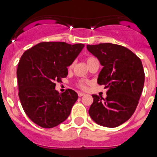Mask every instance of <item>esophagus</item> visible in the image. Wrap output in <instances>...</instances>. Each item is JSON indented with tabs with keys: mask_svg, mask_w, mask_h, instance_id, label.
Wrapping results in <instances>:
<instances>
[{
	"mask_svg": "<svg viewBox=\"0 0 157 157\" xmlns=\"http://www.w3.org/2000/svg\"><path fill=\"white\" fill-rule=\"evenodd\" d=\"M85 94L83 93V92H78V95L80 96V97H81V96H83V95H84Z\"/></svg>",
	"mask_w": 157,
	"mask_h": 157,
	"instance_id": "1",
	"label": "esophagus"
}]
</instances>
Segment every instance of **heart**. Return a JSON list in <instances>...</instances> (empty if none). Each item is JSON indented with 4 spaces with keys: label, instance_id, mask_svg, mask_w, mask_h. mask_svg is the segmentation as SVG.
I'll use <instances>...</instances> for the list:
<instances>
[{
    "label": "heart",
    "instance_id": "1",
    "mask_svg": "<svg viewBox=\"0 0 157 157\" xmlns=\"http://www.w3.org/2000/svg\"><path fill=\"white\" fill-rule=\"evenodd\" d=\"M95 58H93V57H88V58H87L86 61H87V63H88V65L90 63V62H92V61H93V60H95ZM72 68H73V64H72V65H70L69 66V69H72ZM79 86H80L81 88H85V84H84V82H83V81H80V82L79 83Z\"/></svg>",
    "mask_w": 157,
    "mask_h": 157
}]
</instances>
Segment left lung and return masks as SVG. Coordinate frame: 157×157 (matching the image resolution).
<instances>
[{"label": "left lung", "instance_id": "1", "mask_svg": "<svg viewBox=\"0 0 157 157\" xmlns=\"http://www.w3.org/2000/svg\"><path fill=\"white\" fill-rule=\"evenodd\" d=\"M87 49L103 66L97 83L107 88L106 99L92 95L89 115L100 126L117 127L133 115L138 104L144 83L141 61L120 45H87Z\"/></svg>", "mask_w": 157, "mask_h": 157}]
</instances>
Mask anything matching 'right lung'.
<instances>
[{"label":"right lung","instance_id":"1","mask_svg":"<svg viewBox=\"0 0 157 157\" xmlns=\"http://www.w3.org/2000/svg\"><path fill=\"white\" fill-rule=\"evenodd\" d=\"M84 47L64 42H44L26 50L20 58L16 75L20 103L28 118L43 128L63 122L78 99L72 89L55 90L56 82L67 77V67Z\"/></svg>","mask_w":157,"mask_h":157}]
</instances>
